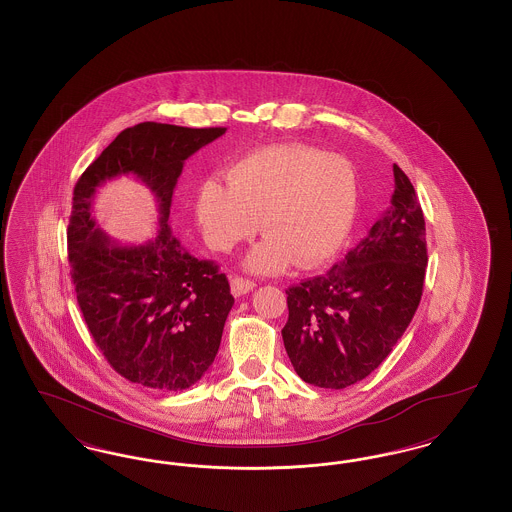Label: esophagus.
<instances>
[{"label":"esophagus","mask_w":512,"mask_h":512,"mask_svg":"<svg viewBox=\"0 0 512 512\" xmlns=\"http://www.w3.org/2000/svg\"><path fill=\"white\" fill-rule=\"evenodd\" d=\"M230 288H232V293H234L236 297H240V295L251 292V290L255 288V282H253V280H247V278H242V276H234V278L230 280Z\"/></svg>","instance_id":"34e87169"}]
</instances>
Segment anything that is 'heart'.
I'll use <instances>...</instances> for the list:
<instances>
[{"mask_svg": "<svg viewBox=\"0 0 512 512\" xmlns=\"http://www.w3.org/2000/svg\"><path fill=\"white\" fill-rule=\"evenodd\" d=\"M226 184L205 180L195 194V219L217 251L267 234L245 267L280 272L290 265L315 268L332 261L347 242L359 209L353 165L317 147L268 146L232 163Z\"/></svg>", "mask_w": 512, "mask_h": 512, "instance_id": "heart-1", "label": "heart"}]
</instances>
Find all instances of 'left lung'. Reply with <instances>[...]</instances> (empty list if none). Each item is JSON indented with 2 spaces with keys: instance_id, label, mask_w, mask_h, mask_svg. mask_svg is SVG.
I'll return each instance as SVG.
<instances>
[{
  "instance_id": "left-lung-1",
  "label": "left lung",
  "mask_w": 512,
  "mask_h": 512,
  "mask_svg": "<svg viewBox=\"0 0 512 512\" xmlns=\"http://www.w3.org/2000/svg\"><path fill=\"white\" fill-rule=\"evenodd\" d=\"M391 205L326 274L288 288L286 353L307 384L343 390L388 357L418 309L426 226L411 180L393 165Z\"/></svg>"
}]
</instances>
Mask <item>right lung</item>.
<instances>
[{"label": "right lung", "mask_w": 512, "mask_h": 512, "mask_svg": "<svg viewBox=\"0 0 512 512\" xmlns=\"http://www.w3.org/2000/svg\"><path fill=\"white\" fill-rule=\"evenodd\" d=\"M224 132L140 122L122 130L74 186L67 244L78 307L107 363L149 390L182 391L201 380L234 305L226 274L190 255L169 226L184 161ZM122 173L142 179L158 199L160 230L146 245L115 243L91 215L95 190Z\"/></svg>", "instance_id": "1"}]
</instances>
